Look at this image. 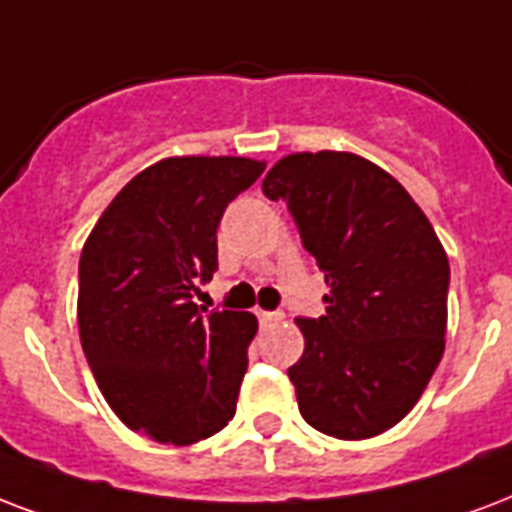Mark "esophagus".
Here are the masks:
<instances>
[{"mask_svg":"<svg viewBox=\"0 0 512 512\" xmlns=\"http://www.w3.org/2000/svg\"><path fill=\"white\" fill-rule=\"evenodd\" d=\"M257 319H260V325H276V322H282L284 314L282 311H257Z\"/></svg>","mask_w":512,"mask_h":512,"instance_id":"obj_1","label":"esophagus"}]
</instances>
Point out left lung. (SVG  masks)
<instances>
[{"label": "left lung", "instance_id": "8db88e82", "mask_svg": "<svg viewBox=\"0 0 512 512\" xmlns=\"http://www.w3.org/2000/svg\"><path fill=\"white\" fill-rule=\"evenodd\" d=\"M263 193L287 201L330 287L325 317L295 319L300 416L330 438H376L419 403L446 349V249L408 190L354 152H290Z\"/></svg>", "mask_w": 512, "mask_h": 512}]
</instances>
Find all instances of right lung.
Returning a JSON list of instances; mask_svg holds the SVG:
<instances>
[{
  "label": "right lung",
  "mask_w": 512,
  "mask_h": 512,
  "mask_svg": "<svg viewBox=\"0 0 512 512\" xmlns=\"http://www.w3.org/2000/svg\"><path fill=\"white\" fill-rule=\"evenodd\" d=\"M265 161L174 155L139 171L80 255L77 325L101 395L128 429L193 446L236 413L255 314L198 308L225 206Z\"/></svg>",
  "instance_id": "add662e5"
}]
</instances>
